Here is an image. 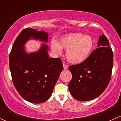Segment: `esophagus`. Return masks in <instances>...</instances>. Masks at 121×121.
Returning a JSON list of instances; mask_svg holds the SVG:
<instances>
[{"mask_svg": "<svg viewBox=\"0 0 121 121\" xmlns=\"http://www.w3.org/2000/svg\"><path fill=\"white\" fill-rule=\"evenodd\" d=\"M63 68H64V69H67L68 68V65H65V64H63Z\"/></svg>", "mask_w": 121, "mask_h": 121, "instance_id": "obj_1", "label": "esophagus"}]
</instances>
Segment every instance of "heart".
Instances as JSON below:
<instances>
[{"mask_svg":"<svg viewBox=\"0 0 121 121\" xmlns=\"http://www.w3.org/2000/svg\"><path fill=\"white\" fill-rule=\"evenodd\" d=\"M94 47V39L82 33H70L61 37L59 43H51V48L56 54H61L62 48L66 49L65 57L68 62L78 64L86 60Z\"/></svg>","mask_w":121,"mask_h":121,"instance_id":"heart-1","label":"heart"}]
</instances>
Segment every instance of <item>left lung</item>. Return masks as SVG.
<instances>
[{
	"label": "left lung",
	"mask_w": 121,
	"mask_h": 121,
	"mask_svg": "<svg viewBox=\"0 0 121 121\" xmlns=\"http://www.w3.org/2000/svg\"><path fill=\"white\" fill-rule=\"evenodd\" d=\"M104 35L99 37L98 48L82 63L68 68L72 79L68 84L75 99L86 101L99 97L110 81L113 67V52Z\"/></svg>",
	"instance_id": "1"
}]
</instances>
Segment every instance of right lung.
Wrapping results in <instances>:
<instances>
[{"instance_id": "right-lung-1", "label": "right lung", "mask_w": 121, "mask_h": 121, "mask_svg": "<svg viewBox=\"0 0 121 121\" xmlns=\"http://www.w3.org/2000/svg\"><path fill=\"white\" fill-rule=\"evenodd\" d=\"M48 33L27 28L17 36L9 55V65L16 89L23 99L40 104L50 98L63 70L59 58H50ZM30 39L43 43L36 52L28 53L25 44Z\"/></svg>"}]
</instances>
